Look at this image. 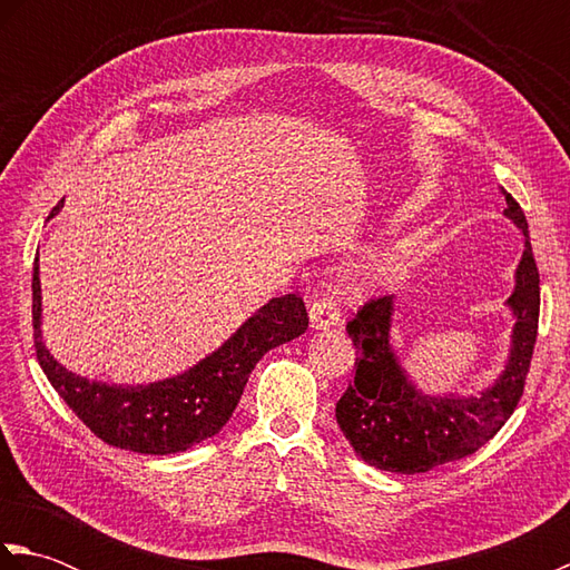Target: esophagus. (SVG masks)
<instances>
[{"mask_svg": "<svg viewBox=\"0 0 570 570\" xmlns=\"http://www.w3.org/2000/svg\"><path fill=\"white\" fill-rule=\"evenodd\" d=\"M308 318L313 328H333L341 321V308L328 294H316L308 301Z\"/></svg>", "mask_w": 570, "mask_h": 570, "instance_id": "obj_1", "label": "esophagus"}]
</instances>
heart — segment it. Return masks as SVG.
I'll list each match as a JSON object with an SVG mask.
<instances>
[{
  "label": "heart",
  "instance_id": "1",
  "mask_svg": "<svg viewBox=\"0 0 570 570\" xmlns=\"http://www.w3.org/2000/svg\"><path fill=\"white\" fill-rule=\"evenodd\" d=\"M394 262H396L394 257H384V259H382V264H380V269H382V272H386Z\"/></svg>",
  "mask_w": 570,
  "mask_h": 570
}]
</instances>
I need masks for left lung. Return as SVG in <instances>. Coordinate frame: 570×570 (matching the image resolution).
<instances>
[{"label":"left lung","mask_w":570,"mask_h":570,"mask_svg":"<svg viewBox=\"0 0 570 570\" xmlns=\"http://www.w3.org/2000/svg\"><path fill=\"white\" fill-rule=\"evenodd\" d=\"M502 193L504 215L524 233L527 249L517 269L514 294L507 301L517 316L512 353L494 386L468 399L416 392L390 345L392 296L370 298L345 325L357 355L355 382L335 404V419L367 465L416 475L468 458L504 426L524 394L539 331V269L522 205L504 188Z\"/></svg>","instance_id":"left-lung-1"}]
</instances>
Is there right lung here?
I'll list each match as a JSON object with an SVG mask.
<instances>
[{
    "mask_svg": "<svg viewBox=\"0 0 570 570\" xmlns=\"http://www.w3.org/2000/svg\"><path fill=\"white\" fill-rule=\"evenodd\" d=\"M58 208L60 203L53 213ZM31 292L33 347L48 382L98 439L147 455L188 451L215 435L233 416L254 365L272 347L294 341L308 328L304 298L278 296L193 370L149 386H117L68 372L41 343L39 259L33 264Z\"/></svg>",
    "mask_w": 570,
    "mask_h": 570,
    "instance_id": "add662e5",
    "label": "right lung"
}]
</instances>
